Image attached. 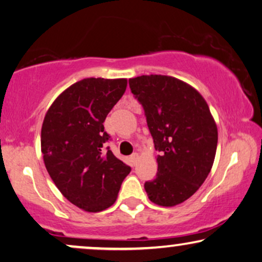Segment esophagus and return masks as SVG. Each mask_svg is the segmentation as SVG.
Wrapping results in <instances>:
<instances>
[{
	"label": "esophagus",
	"mask_w": 262,
	"mask_h": 262,
	"mask_svg": "<svg viewBox=\"0 0 262 262\" xmlns=\"http://www.w3.org/2000/svg\"><path fill=\"white\" fill-rule=\"evenodd\" d=\"M138 158H139V153H137V152H135V153H133V155H132V156H130V160H132V163H133V164H135V163H137V160H138Z\"/></svg>",
	"instance_id": "1"
}]
</instances>
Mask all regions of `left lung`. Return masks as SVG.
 Here are the masks:
<instances>
[{"label": "left lung", "instance_id": "1", "mask_svg": "<svg viewBox=\"0 0 262 262\" xmlns=\"http://www.w3.org/2000/svg\"><path fill=\"white\" fill-rule=\"evenodd\" d=\"M129 87L144 107L159 152L156 179L145 183V190L156 205L176 206L207 179L217 151V124L206 100L182 80L141 75L129 79Z\"/></svg>", "mask_w": 262, "mask_h": 262}]
</instances>
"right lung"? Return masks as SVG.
Returning <instances> with one entry per match:
<instances>
[{"instance_id":"1","label":"right lung","mask_w":262,"mask_h":262,"mask_svg":"<svg viewBox=\"0 0 262 262\" xmlns=\"http://www.w3.org/2000/svg\"><path fill=\"white\" fill-rule=\"evenodd\" d=\"M127 89V79L87 78L73 83L51 104L41 125L45 167L62 195L86 212L116 201L130 166L103 145L104 121Z\"/></svg>"}]
</instances>
